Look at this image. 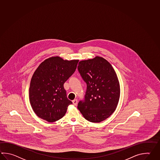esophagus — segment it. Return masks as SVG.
<instances>
[{"label":"esophagus","mask_w":160,"mask_h":160,"mask_svg":"<svg viewBox=\"0 0 160 160\" xmlns=\"http://www.w3.org/2000/svg\"><path fill=\"white\" fill-rule=\"evenodd\" d=\"M72 102H73V104L74 105H76L78 104V100L76 99H75V100L72 101Z\"/></svg>","instance_id":"1"}]
</instances>
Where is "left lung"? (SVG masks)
I'll list each match as a JSON object with an SVG mask.
<instances>
[{
    "label": "left lung",
    "instance_id": "1",
    "mask_svg": "<svg viewBox=\"0 0 160 160\" xmlns=\"http://www.w3.org/2000/svg\"><path fill=\"white\" fill-rule=\"evenodd\" d=\"M78 72L87 88L85 100L78 102V110L87 120L100 122L108 118L118 107L120 86L113 67L100 56L78 62Z\"/></svg>",
    "mask_w": 160,
    "mask_h": 160
}]
</instances>
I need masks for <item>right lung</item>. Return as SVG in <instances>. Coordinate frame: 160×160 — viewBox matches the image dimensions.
<instances>
[{
	"instance_id": "obj_1",
	"label": "right lung",
	"mask_w": 160,
	"mask_h": 160,
	"mask_svg": "<svg viewBox=\"0 0 160 160\" xmlns=\"http://www.w3.org/2000/svg\"><path fill=\"white\" fill-rule=\"evenodd\" d=\"M78 60H64L52 56L44 60L31 78L30 104L35 113L49 122L65 115L72 102L67 98L64 83L75 72Z\"/></svg>"
}]
</instances>
